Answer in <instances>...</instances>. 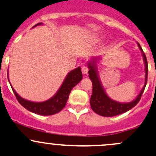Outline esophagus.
Here are the masks:
<instances>
[{"mask_svg": "<svg viewBox=\"0 0 156 156\" xmlns=\"http://www.w3.org/2000/svg\"><path fill=\"white\" fill-rule=\"evenodd\" d=\"M88 70H89V69H88L87 66H83L82 68H81V71H82V73L84 74V75L87 74Z\"/></svg>", "mask_w": 156, "mask_h": 156, "instance_id": "esophagus-1", "label": "esophagus"}]
</instances>
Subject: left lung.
<instances>
[{"label": "left lung", "instance_id": "left-lung-1", "mask_svg": "<svg viewBox=\"0 0 156 156\" xmlns=\"http://www.w3.org/2000/svg\"><path fill=\"white\" fill-rule=\"evenodd\" d=\"M139 48L141 51L142 55L144 57V65H145V83L141 91L138 96L133 101L128 103H121L111 99L106 94L105 90L101 84V81L97 72V66L96 63L101 60V57H93L90 61H88V68H89V78L93 83V93H92L90 102L91 108L95 113L102 117H114L123 114L126 111H129L134 108L138 103L143 94L144 89L146 87L147 82V75H148V63H147V57L144 53L140 44L137 43Z\"/></svg>", "mask_w": 156, "mask_h": 156}]
</instances>
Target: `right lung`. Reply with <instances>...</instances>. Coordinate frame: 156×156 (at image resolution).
Returning <instances> with one entry per match:
<instances>
[{"label":"right lung","mask_w":156,"mask_h":156,"mask_svg":"<svg viewBox=\"0 0 156 156\" xmlns=\"http://www.w3.org/2000/svg\"><path fill=\"white\" fill-rule=\"evenodd\" d=\"M42 24H43L42 23H38L33 27H37L38 25H42ZM7 76L8 80H9V74H8V73ZM82 78L83 76L81 67H78V68L72 70L67 74L63 83H62V85L59 88L57 93H55V96H53L51 99L46 100V101H41V102L31 101H29V100L23 99L13 89L12 85L10 84V86L12 87V91L14 93L15 96H16V99L23 107L25 108L26 109L28 110L30 112L35 113V114H39V115L49 116L60 112L65 107L72 89L82 80Z\"/></svg>","instance_id":"obj_1"}]
</instances>
